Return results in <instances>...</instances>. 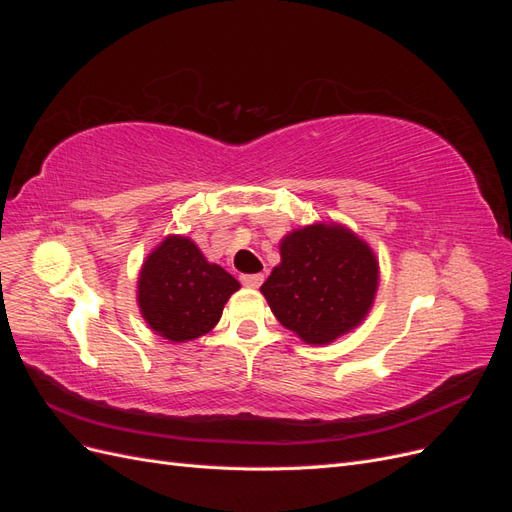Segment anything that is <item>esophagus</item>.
I'll use <instances>...</instances> for the list:
<instances>
[{"label":"esophagus","instance_id":"esophagus-1","mask_svg":"<svg viewBox=\"0 0 512 512\" xmlns=\"http://www.w3.org/2000/svg\"><path fill=\"white\" fill-rule=\"evenodd\" d=\"M262 282H265V277L260 273H252V275H241V284L245 288H258Z\"/></svg>","mask_w":512,"mask_h":512}]
</instances>
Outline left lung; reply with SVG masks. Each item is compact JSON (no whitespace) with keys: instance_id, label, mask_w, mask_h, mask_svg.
I'll list each match as a JSON object with an SVG mask.
<instances>
[{"instance_id":"left-lung-1","label":"left lung","mask_w":512,"mask_h":512,"mask_svg":"<svg viewBox=\"0 0 512 512\" xmlns=\"http://www.w3.org/2000/svg\"><path fill=\"white\" fill-rule=\"evenodd\" d=\"M260 292L273 316L305 344L327 346L354 331L374 305L380 265L371 245L339 222L294 228Z\"/></svg>"}]
</instances>
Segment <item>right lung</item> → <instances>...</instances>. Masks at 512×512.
<instances>
[{"label":"right lung","mask_w":512,"mask_h":512,"mask_svg":"<svg viewBox=\"0 0 512 512\" xmlns=\"http://www.w3.org/2000/svg\"><path fill=\"white\" fill-rule=\"evenodd\" d=\"M239 288L190 237L168 235L143 260L136 303L153 333L170 344H185L220 322L226 301Z\"/></svg>","instance_id":"1"}]
</instances>
